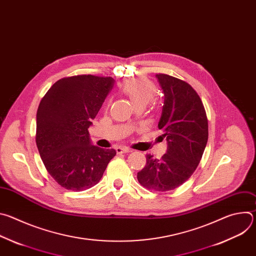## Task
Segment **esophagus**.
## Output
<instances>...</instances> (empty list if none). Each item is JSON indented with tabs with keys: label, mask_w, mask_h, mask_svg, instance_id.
Instances as JSON below:
<instances>
[{
	"label": "esophagus",
	"mask_w": 256,
	"mask_h": 256,
	"mask_svg": "<svg viewBox=\"0 0 256 256\" xmlns=\"http://www.w3.org/2000/svg\"><path fill=\"white\" fill-rule=\"evenodd\" d=\"M116 152L118 154H122V153H130V150L128 148V147H118L116 148Z\"/></svg>",
	"instance_id": "34e87169"
}]
</instances>
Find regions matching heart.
<instances>
[{
	"label": "heart",
	"instance_id": "obj_1",
	"mask_svg": "<svg viewBox=\"0 0 256 256\" xmlns=\"http://www.w3.org/2000/svg\"><path fill=\"white\" fill-rule=\"evenodd\" d=\"M122 92L130 98L134 107H144L154 98L156 86L148 79L132 78L124 83Z\"/></svg>",
	"mask_w": 256,
	"mask_h": 256
}]
</instances>
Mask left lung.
<instances>
[{"label": "left lung", "instance_id": "obj_1", "mask_svg": "<svg viewBox=\"0 0 256 256\" xmlns=\"http://www.w3.org/2000/svg\"><path fill=\"white\" fill-rule=\"evenodd\" d=\"M164 92V105L158 124L167 140L161 159L147 155L146 166L138 172L144 188L169 192L194 174L208 138V118L202 99L186 82L166 74L156 75Z\"/></svg>", "mask_w": 256, "mask_h": 256}]
</instances>
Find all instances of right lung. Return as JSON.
Instances as JSON below:
<instances>
[{
	"label": "right lung",
	"instance_id": "obj_1",
	"mask_svg": "<svg viewBox=\"0 0 256 256\" xmlns=\"http://www.w3.org/2000/svg\"><path fill=\"white\" fill-rule=\"evenodd\" d=\"M114 85L112 77H66L40 103L36 144L48 172L66 190L81 192L97 184L116 155L94 146L88 130Z\"/></svg>",
	"mask_w": 256,
	"mask_h": 256
}]
</instances>
